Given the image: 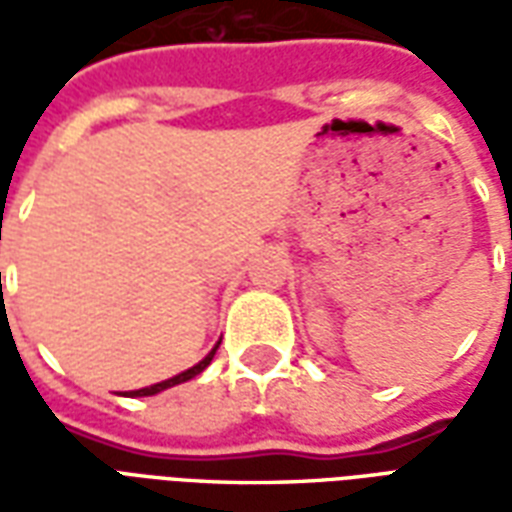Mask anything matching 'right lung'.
Here are the masks:
<instances>
[{
	"instance_id": "add662e5",
	"label": "right lung",
	"mask_w": 512,
	"mask_h": 512,
	"mask_svg": "<svg viewBox=\"0 0 512 512\" xmlns=\"http://www.w3.org/2000/svg\"><path fill=\"white\" fill-rule=\"evenodd\" d=\"M219 348V345H216ZM216 348H213L211 354L205 356L202 362H197L194 367H189V370H183V373H178V376H172L167 378V381H161V384H153V386H145V389H134V392H128V397H150V395H158V392H164V389H169V386H175V384H183V381H191L194 376H200L202 370L205 367L211 365V359L213 354H216Z\"/></svg>"
}]
</instances>
